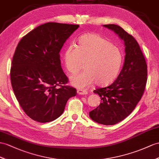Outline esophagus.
<instances>
[{
  "label": "esophagus",
  "mask_w": 159,
  "mask_h": 159,
  "mask_svg": "<svg viewBox=\"0 0 159 159\" xmlns=\"http://www.w3.org/2000/svg\"><path fill=\"white\" fill-rule=\"evenodd\" d=\"M77 94L80 95H86L88 94V91L85 90H77Z\"/></svg>",
  "instance_id": "1"
}]
</instances>
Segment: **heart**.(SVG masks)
<instances>
[{"mask_svg":"<svg viewBox=\"0 0 159 159\" xmlns=\"http://www.w3.org/2000/svg\"><path fill=\"white\" fill-rule=\"evenodd\" d=\"M123 61V55L117 46L94 33L84 34L75 46L69 45L64 55L67 70L75 73L84 66L86 70L71 77L73 86L82 89L94 82L106 86L118 75Z\"/></svg>","mask_w":159,"mask_h":159,"instance_id":"heart-1","label":"heart"}]
</instances>
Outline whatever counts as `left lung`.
Segmentation results:
<instances>
[{
    "instance_id": "left-lung-1",
    "label": "left lung",
    "mask_w": 159,
    "mask_h": 159,
    "mask_svg": "<svg viewBox=\"0 0 159 159\" xmlns=\"http://www.w3.org/2000/svg\"><path fill=\"white\" fill-rule=\"evenodd\" d=\"M124 42L125 61L117 80L110 86L94 90L101 103L90 112V117L100 124L115 125L125 119L144 94L147 82V65L137 41L121 27L104 25Z\"/></svg>"
}]
</instances>
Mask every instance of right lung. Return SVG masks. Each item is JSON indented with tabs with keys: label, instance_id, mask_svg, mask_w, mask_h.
<instances>
[{
	"label": "right lung",
	"instance_id": "right-lung-1",
	"mask_svg": "<svg viewBox=\"0 0 159 159\" xmlns=\"http://www.w3.org/2000/svg\"><path fill=\"white\" fill-rule=\"evenodd\" d=\"M80 27L48 22L38 26L19 41L11 67V82L25 114L39 123L54 121L63 114L76 89L66 86L68 77L59 52Z\"/></svg>",
	"mask_w": 159,
	"mask_h": 159
}]
</instances>
